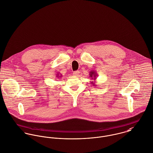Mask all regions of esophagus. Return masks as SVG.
<instances>
[{
	"label": "esophagus",
	"instance_id": "34e87169",
	"mask_svg": "<svg viewBox=\"0 0 153 153\" xmlns=\"http://www.w3.org/2000/svg\"><path fill=\"white\" fill-rule=\"evenodd\" d=\"M73 74H74V76H78L79 75V71H74V73H73Z\"/></svg>",
	"mask_w": 153,
	"mask_h": 153
}]
</instances>
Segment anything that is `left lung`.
Masks as SVG:
<instances>
[{"label": "left lung", "instance_id": "8db88e82", "mask_svg": "<svg viewBox=\"0 0 153 153\" xmlns=\"http://www.w3.org/2000/svg\"><path fill=\"white\" fill-rule=\"evenodd\" d=\"M89 76H90V79H92L94 80L93 81H90L91 84L92 85V86H97V85L95 84L96 82V79L97 77V72L94 71H91L89 72Z\"/></svg>", "mask_w": 153, "mask_h": 153}]
</instances>
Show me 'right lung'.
Instances as JSON below:
<instances>
[{"label": "right lung", "mask_w": 153, "mask_h": 153, "mask_svg": "<svg viewBox=\"0 0 153 153\" xmlns=\"http://www.w3.org/2000/svg\"><path fill=\"white\" fill-rule=\"evenodd\" d=\"M56 78H61L62 76V74H59V73H57V74H56Z\"/></svg>", "instance_id": "right-lung-1"}]
</instances>
